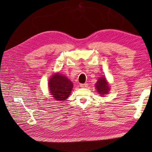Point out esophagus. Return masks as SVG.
Returning a JSON list of instances; mask_svg holds the SVG:
<instances>
[{"label":"esophagus","mask_w":152,"mask_h":152,"mask_svg":"<svg viewBox=\"0 0 152 152\" xmlns=\"http://www.w3.org/2000/svg\"><path fill=\"white\" fill-rule=\"evenodd\" d=\"M87 86H88V84H87V83H81V84H80V87L82 88H86Z\"/></svg>","instance_id":"34e87169"}]
</instances>
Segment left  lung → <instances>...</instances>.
Listing matches in <instances>:
<instances>
[{"mask_svg": "<svg viewBox=\"0 0 152 152\" xmlns=\"http://www.w3.org/2000/svg\"><path fill=\"white\" fill-rule=\"evenodd\" d=\"M95 88L99 94L101 95V96L108 94L110 89L107 80L104 76L101 77L98 79V81L95 83Z\"/></svg>", "mask_w": 152, "mask_h": 152, "instance_id": "1", "label": "left lung"}]
</instances>
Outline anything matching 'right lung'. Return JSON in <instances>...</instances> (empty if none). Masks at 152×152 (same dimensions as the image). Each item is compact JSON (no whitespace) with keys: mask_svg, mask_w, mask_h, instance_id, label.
I'll return each mask as SVG.
<instances>
[{"mask_svg":"<svg viewBox=\"0 0 152 152\" xmlns=\"http://www.w3.org/2000/svg\"><path fill=\"white\" fill-rule=\"evenodd\" d=\"M51 95L57 101H65L69 97L73 88V83L66 76L59 72L53 74L48 82Z\"/></svg>","mask_w":152,"mask_h":152,"instance_id":"1","label":"right lung"}]
</instances>
